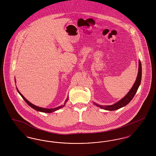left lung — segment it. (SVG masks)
Instances as JSON below:
<instances>
[{
  "mask_svg": "<svg viewBox=\"0 0 156 156\" xmlns=\"http://www.w3.org/2000/svg\"><path fill=\"white\" fill-rule=\"evenodd\" d=\"M141 80V64L140 61H139V71H138V74L136 78V80L135 83H134L133 87L130 90V91L127 93L125 97L122 98L119 102L115 104H113L112 105H108V106H104V105H99L97 104H95L97 106H99L100 108L103 109L107 111H115L117 109H119L120 108L126 106V105L129 104L132 99L134 97L137 89L139 88Z\"/></svg>",
  "mask_w": 156,
  "mask_h": 156,
  "instance_id": "1",
  "label": "left lung"
}]
</instances>
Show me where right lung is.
<instances>
[{"mask_svg": "<svg viewBox=\"0 0 156 156\" xmlns=\"http://www.w3.org/2000/svg\"><path fill=\"white\" fill-rule=\"evenodd\" d=\"M17 92L19 93V94L22 96L23 98V99L25 101V102L27 103V104H28L29 106H30V107H31L32 108H33L34 109H35V110H36L37 111L39 112H44V113H51V112H52L55 111H57V110H58V109H59L60 108H62V107H64V105L66 104V103L67 102V101H68V98H67V99L66 100V101H65V103H64V105H61V106H58V107H57V108H53V109H47V108H40V107H38V106H36V105H33V104H31V103H30V102H29L22 95V94L19 91V90L17 89Z\"/></svg>", "mask_w": 156, "mask_h": 156, "instance_id": "right-lung-1", "label": "right lung"}]
</instances>
